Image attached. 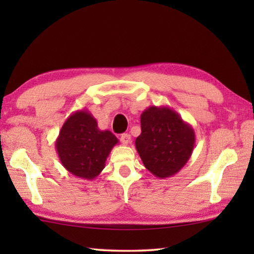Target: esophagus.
Instances as JSON below:
<instances>
[{"mask_svg": "<svg viewBox=\"0 0 254 254\" xmlns=\"http://www.w3.org/2000/svg\"><path fill=\"white\" fill-rule=\"evenodd\" d=\"M120 140H121V142H122L124 145H127V144L130 143L131 135L127 134V133H123V134H122L121 136H120Z\"/></svg>", "mask_w": 254, "mask_h": 254, "instance_id": "obj_1", "label": "esophagus"}]
</instances>
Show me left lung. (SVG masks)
Listing matches in <instances>:
<instances>
[{
  "label": "left lung",
  "mask_w": 254,
  "mask_h": 254,
  "mask_svg": "<svg viewBox=\"0 0 254 254\" xmlns=\"http://www.w3.org/2000/svg\"><path fill=\"white\" fill-rule=\"evenodd\" d=\"M140 119L135 148L144 167L158 178L173 177L191 156L194 128L169 106H149Z\"/></svg>",
  "instance_id": "obj_1"
}]
</instances>
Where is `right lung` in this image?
<instances>
[{
    "label": "right lung",
    "instance_id": "obj_1",
    "mask_svg": "<svg viewBox=\"0 0 254 254\" xmlns=\"http://www.w3.org/2000/svg\"><path fill=\"white\" fill-rule=\"evenodd\" d=\"M118 143V137L109 130H100L96 119L84 109L67 118L55 145L66 170L93 180L104 169L111 150Z\"/></svg>",
    "mask_w": 254,
    "mask_h": 254
}]
</instances>
